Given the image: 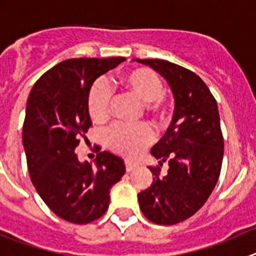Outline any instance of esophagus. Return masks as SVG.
I'll return each mask as SVG.
<instances>
[{
  "mask_svg": "<svg viewBox=\"0 0 256 256\" xmlns=\"http://www.w3.org/2000/svg\"><path fill=\"white\" fill-rule=\"evenodd\" d=\"M125 167H126V171L131 172V171H134L135 168H136V163H134V162H131V160H125Z\"/></svg>",
  "mask_w": 256,
  "mask_h": 256,
  "instance_id": "esophagus-1",
  "label": "esophagus"
}]
</instances>
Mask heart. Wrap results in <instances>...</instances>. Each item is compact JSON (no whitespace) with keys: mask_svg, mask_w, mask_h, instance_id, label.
<instances>
[{"mask_svg":"<svg viewBox=\"0 0 256 256\" xmlns=\"http://www.w3.org/2000/svg\"><path fill=\"white\" fill-rule=\"evenodd\" d=\"M114 86L125 96L142 102L140 114H144L154 125H166L174 116V107L163 93L162 80L150 68H136L125 71L114 80ZM86 110L92 121L100 125L111 117V96L102 82L92 85L86 98ZM153 139V131L146 124L116 125L104 136L108 148L126 156H138Z\"/></svg>","mask_w":256,"mask_h":256,"instance_id":"heart-1","label":"heart"}]
</instances>
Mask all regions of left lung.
I'll return each instance as SVG.
<instances>
[{"label": "left lung", "instance_id": "8db88e82", "mask_svg": "<svg viewBox=\"0 0 256 256\" xmlns=\"http://www.w3.org/2000/svg\"><path fill=\"white\" fill-rule=\"evenodd\" d=\"M135 61L160 72L174 98L171 125L150 152L168 170L162 174L158 166L149 167L153 182L138 200L150 222L176 224L206 204L220 178L224 142L217 100L206 82L182 66L158 58Z\"/></svg>", "mask_w": 256, "mask_h": 256}]
</instances>
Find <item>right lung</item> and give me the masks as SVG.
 Returning <instances> with one entry per match:
<instances>
[{
	"label": "right lung",
	"instance_id": "add662e5",
	"mask_svg": "<svg viewBox=\"0 0 256 256\" xmlns=\"http://www.w3.org/2000/svg\"><path fill=\"white\" fill-rule=\"evenodd\" d=\"M125 60L62 61L39 78L28 98L22 125L28 171L48 208L68 222L86 224L102 217L112 186L125 174L122 158L110 152H98L94 166L75 154L92 126L86 110L92 85Z\"/></svg>",
	"mask_w": 256,
	"mask_h": 256
}]
</instances>
